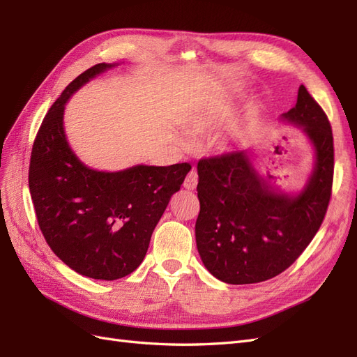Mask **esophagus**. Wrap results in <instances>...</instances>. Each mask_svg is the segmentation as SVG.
Returning <instances> with one entry per match:
<instances>
[{
  "label": "esophagus",
  "mask_w": 357,
  "mask_h": 357,
  "mask_svg": "<svg viewBox=\"0 0 357 357\" xmlns=\"http://www.w3.org/2000/svg\"><path fill=\"white\" fill-rule=\"evenodd\" d=\"M197 185H198V174H197L195 169H192V171H189V174L186 176L183 186H185L189 190H193L197 188Z\"/></svg>",
  "instance_id": "obj_1"
}]
</instances>
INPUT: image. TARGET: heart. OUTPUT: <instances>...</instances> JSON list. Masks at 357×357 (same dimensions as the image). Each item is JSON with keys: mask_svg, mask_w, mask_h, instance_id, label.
Returning <instances> with one entry per match:
<instances>
[{"mask_svg": "<svg viewBox=\"0 0 357 357\" xmlns=\"http://www.w3.org/2000/svg\"><path fill=\"white\" fill-rule=\"evenodd\" d=\"M188 123L193 129V131L202 132L208 125V119H207V116H205V113H202V112H192L188 117Z\"/></svg>", "mask_w": 357, "mask_h": 357, "instance_id": "1", "label": "heart"}]
</instances>
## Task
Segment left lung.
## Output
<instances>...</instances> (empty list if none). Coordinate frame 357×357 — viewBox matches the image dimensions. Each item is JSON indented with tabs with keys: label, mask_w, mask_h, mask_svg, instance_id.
I'll use <instances>...</instances> for the list:
<instances>
[{
	"label": "left lung",
	"mask_w": 357,
	"mask_h": 357,
	"mask_svg": "<svg viewBox=\"0 0 357 357\" xmlns=\"http://www.w3.org/2000/svg\"><path fill=\"white\" fill-rule=\"evenodd\" d=\"M282 121L302 126L316 149L314 169L298 195L268 186L244 150L198 162L197 247L205 268L225 283H261L282 274L325 219L333 180L328 116L301 84L296 105Z\"/></svg>",
	"instance_id": "1"
}]
</instances>
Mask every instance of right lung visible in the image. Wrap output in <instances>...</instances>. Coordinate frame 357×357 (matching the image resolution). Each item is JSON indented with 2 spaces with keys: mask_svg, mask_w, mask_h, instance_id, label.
<instances>
[{
  "mask_svg": "<svg viewBox=\"0 0 357 357\" xmlns=\"http://www.w3.org/2000/svg\"><path fill=\"white\" fill-rule=\"evenodd\" d=\"M112 67L102 62L86 70L50 107L32 146L28 176L37 222L52 252L75 273L95 280L135 271L192 168L183 162L104 172L74 155L63 131V109L75 91Z\"/></svg>",
  "mask_w": 357,
  "mask_h": 357,
  "instance_id": "right-lung-1",
  "label": "right lung"
}]
</instances>
